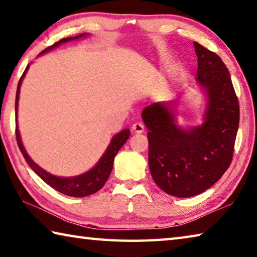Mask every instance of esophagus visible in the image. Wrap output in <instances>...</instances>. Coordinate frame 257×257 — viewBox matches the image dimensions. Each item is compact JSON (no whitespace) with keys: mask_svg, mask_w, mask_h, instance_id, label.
I'll return each mask as SVG.
<instances>
[{"mask_svg":"<svg viewBox=\"0 0 257 257\" xmlns=\"http://www.w3.org/2000/svg\"><path fill=\"white\" fill-rule=\"evenodd\" d=\"M132 128H133V132H134V133H136V134H143V133L145 132V127H144V124H143V123H140V122H136V123H134Z\"/></svg>","mask_w":257,"mask_h":257,"instance_id":"1","label":"esophagus"}]
</instances>
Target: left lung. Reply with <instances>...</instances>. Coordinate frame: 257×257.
<instances>
[{"label": "left lung", "mask_w": 257, "mask_h": 257, "mask_svg": "<svg viewBox=\"0 0 257 257\" xmlns=\"http://www.w3.org/2000/svg\"><path fill=\"white\" fill-rule=\"evenodd\" d=\"M196 81L207 95L204 122L192 129L176 121L177 101L155 102L142 113L148 128V164L154 182L175 197L202 194L229 167L239 123V104L223 60L194 42Z\"/></svg>", "instance_id": "obj_1"}]
</instances>
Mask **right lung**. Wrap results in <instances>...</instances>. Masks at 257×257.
<instances>
[{
	"mask_svg": "<svg viewBox=\"0 0 257 257\" xmlns=\"http://www.w3.org/2000/svg\"><path fill=\"white\" fill-rule=\"evenodd\" d=\"M87 35H88L87 33H82L73 38L61 39L57 43L51 45V47L43 50V51L39 55H41L45 52L50 51V50L59 47L60 44L69 42V41H73V40H78L80 38H84L87 37ZM28 69H29V65L27 67V69L24 70L22 77L20 78L18 90H17V97H15V117H17V119H15V135H17V142L24 159L27 160L28 165L31 167L33 172L43 180L44 183H47L49 186H51L52 188L58 190L60 193L71 196V197H84V196H89L91 194L97 193L99 189H101L103 187V185L108 180L110 173H111L112 167H113V159L115 157V155H117V153L120 150V148H121L124 145V143L128 140L130 136V130L124 129L122 132H120L119 134L115 135L114 137H112L111 143H110V145L108 146L107 150H105V153L102 155V157L100 158L98 164L87 173L75 176V177L64 178V177H58V176H54L48 172H45V170L40 167L39 165L35 164L31 159V157L28 155V153L25 152L21 142V137H20V132L18 129V105H19V97H20V88H21L22 80L24 78L25 73H27Z\"/></svg>",
	"mask_w": 257,
	"mask_h": 257,
	"instance_id": "right-lung-1",
	"label": "right lung"
}]
</instances>
